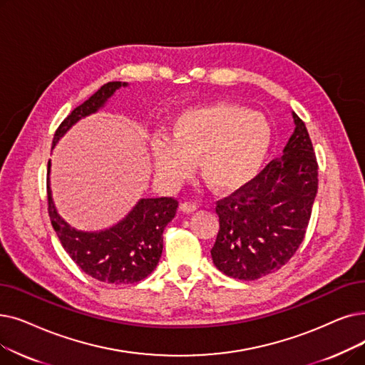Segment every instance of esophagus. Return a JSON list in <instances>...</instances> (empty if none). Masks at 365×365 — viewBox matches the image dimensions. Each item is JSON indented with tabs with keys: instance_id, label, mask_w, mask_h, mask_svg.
<instances>
[{
	"instance_id": "1",
	"label": "esophagus",
	"mask_w": 365,
	"mask_h": 365,
	"mask_svg": "<svg viewBox=\"0 0 365 365\" xmlns=\"http://www.w3.org/2000/svg\"><path fill=\"white\" fill-rule=\"evenodd\" d=\"M198 209L197 202H191V201H185L180 204V210L185 213H194Z\"/></svg>"
}]
</instances>
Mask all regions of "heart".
<instances>
[{"instance_id": "heart-1", "label": "heart", "mask_w": 365, "mask_h": 365, "mask_svg": "<svg viewBox=\"0 0 365 365\" xmlns=\"http://www.w3.org/2000/svg\"><path fill=\"white\" fill-rule=\"evenodd\" d=\"M272 141V125L262 113L212 103L174 116L168 138L150 143V160L158 176L171 185L186 179L198 160L200 178L212 191L234 194L258 178Z\"/></svg>"}]
</instances>
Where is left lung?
I'll use <instances>...</instances> for the list:
<instances>
[{"label": "left lung", "mask_w": 365, "mask_h": 365, "mask_svg": "<svg viewBox=\"0 0 365 365\" xmlns=\"http://www.w3.org/2000/svg\"><path fill=\"white\" fill-rule=\"evenodd\" d=\"M295 130L283 155L249 186L219 200V232L212 259L219 272L257 280L277 272L303 243L318 192V163L304 122L292 112Z\"/></svg>", "instance_id": "1"}]
</instances>
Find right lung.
Returning <instances> with one entry per match:
<instances>
[{
    "label": "right lung",
    "instance_id": "add662e5",
    "mask_svg": "<svg viewBox=\"0 0 365 365\" xmlns=\"http://www.w3.org/2000/svg\"><path fill=\"white\" fill-rule=\"evenodd\" d=\"M126 85L125 82H108L76 107L58 126L52 149L77 120L98 112L116 89ZM49 176L51 161L47 163V210L52 227L62 247L88 276L110 284H131L143 280L155 270L163 253V232L176 215L178 200L171 197L141 198L112 228L78 231L56 212Z\"/></svg>",
    "mask_w": 365,
    "mask_h": 365
}]
</instances>
